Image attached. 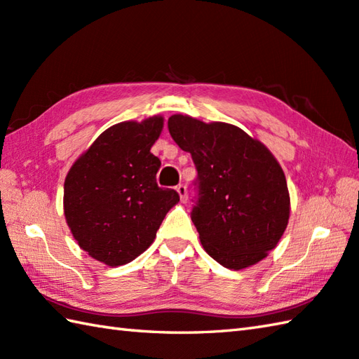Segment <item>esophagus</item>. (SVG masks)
Wrapping results in <instances>:
<instances>
[{
  "instance_id": "34e87169",
  "label": "esophagus",
  "mask_w": 359,
  "mask_h": 359,
  "mask_svg": "<svg viewBox=\"0 0 359 359\" xmlns=\"http://www.w3.org/2000/svg\"><path fill=\"white\" fill-rule=\"evenodd\" d=\"M175 191L179 193V196H180V201H182V202H187V201H188V189H187V187H185V185H179V187H175Z\"/></svg>"
}]
</instances>
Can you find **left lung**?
<instances>
[{"label":"left lung","mask_w":359,"mask_h":359,"mask_svg":"<svg viewBox=\"0 0 359 359\" xmlns=\"http://www.w3.org/2000/svg\"><path fill=\"white\" fill-rule=\"evenodd\" d=\"M168 129L196 165L199 199L191 220L205 251L230 270L262 261L278 245L290 217L278 160L264 143L224 121L205 123L174 114Z\"/></svg>","instance_id":"8db88e82"}]
</instances>
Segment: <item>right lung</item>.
I'll return each instance as SVG.
<instances>
[{"label":"right lung","mask_w":359,"mask_h":359,"mask_svg":"<svg viewBox=\"0 0 359 359\" xmlns=\"http://www.w3.org/2000/svg\"><path fill=\"white\" fill-rule=\"evenodd\" d=\"M162 129V116L114 125L66 175V224L80 248L98 262L118 266L134 261L179 202L177 191L156 182L160 160L151 147Z\"/></svg>","instance_id":"obj_1"}]
</instances>
